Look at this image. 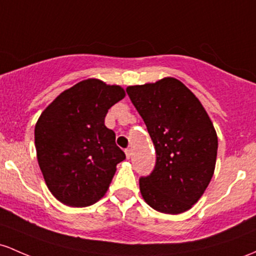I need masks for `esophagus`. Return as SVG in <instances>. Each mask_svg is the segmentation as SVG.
<instances>
[{
    "instance_id": "34e87169",
    "label": "esophagus",
    "mask_w": 256,
    "mask_h": 256,
    "mask_svg": "<svg viewBox=\"0 0 256 256\" xmlns=\"http://www.w3.org/2000/svg\"><path fill=\"white\" fill-rule=\"evenodd\" d=\"M125 154H126V158L130 159L131 156H132V150H131L130 148H128V150H125Z\"/></svg>"
}]
</instances>
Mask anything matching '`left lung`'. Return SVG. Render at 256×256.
I'll list each match as a JSON object with an SVG mask.
<instances>
[{"label":"left lung","mask_w":256,"mask_h":256,"mask_svg":"<svg viewBox=\"0 0 256 256\" xmlns=\"http://www.w3.org/2000/svg\"><path fill=\"white\" fill-rule=\"evenodd\" d=\"M131 102L156 147L153 172L140 178L146 203L181 214L200 199L214 175L218 134L200 100L175 78L128 86Z\"/></svg>","instance_id":"1"}]
</instances>
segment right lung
<instances>
[{
  "label": "right lung",
  "mask_w": 256,
  "mask_h": 256,
  "mask_svg": "<svg viewBox=\"0 0 256 256\" xmlns=\"http://www.w3.org/2000/svg\"><path fill=\"white\" fill-rule=\"evenodd\" d=\"M125 94L122 86L87 78L62 92L38 118V165L50 192L64 206H92L108 190L125 153L104 118Z\"/></svg>",
  "instance_id": "1"
}]
</instances>
